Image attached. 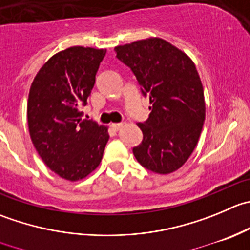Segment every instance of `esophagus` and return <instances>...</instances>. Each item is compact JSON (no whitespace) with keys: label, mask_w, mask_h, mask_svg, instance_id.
<instances>
[{"label":"esophagus","mask_w":250,"mask_h":250,"mask_svg":"<svg viewBox=\"0 0 250 250\" xmlns=\"http://www.w3.org/2000/svg\"><path fill=\"white\" fill-rule=\"evenodd\" d=\"M122 127H123L122 123H113V125H111V128H112L113 130H116V132H117V130H120Z\"/></svg>","instance_id":"obj_1"}]
</instances>
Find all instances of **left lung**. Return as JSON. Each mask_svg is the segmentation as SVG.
I'll use <instances>...</instances> for the list:
<instances>
[{
	"label": "left lung",
	"mask_w": 250,
	"mask_h": 250,
	"mask_svg": "<svg viewBox=\"0 0 250 250\" xmlns=\"http://www.w3.org/2000/svg\"><path fill=\"white\" fill-rule=\"evenodd\" d=\"M115 51L151 105L149 118L138 123L143 142L133 154L145 168L172 173L189 159L204 125V89L195 64L160 38L116 46Z\"/></svg>",
	"instance_id": "obj_1"
}]
</instances>
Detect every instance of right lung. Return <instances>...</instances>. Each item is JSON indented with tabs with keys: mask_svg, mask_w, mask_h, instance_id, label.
Segmentation results:
<instances>
[{
	"mask_svg": "<svg viewBox=\"0 0 250 250\" xmlns=\"http://www.w3.org/2000/svg\"><path fill=\"white\" fill-rule=\"evenodd\" d=\"M106 50L73 46L41 67L29 91L31 142L46 166L67 181H79L100 165L107 128L82 120V106L95 84Z\"/></svg>",
	"mask_w": 250,
	"mask_h": 250,
	"instance_id": "right-lung-1",
	"label": "right lung"
}]
</instances>
